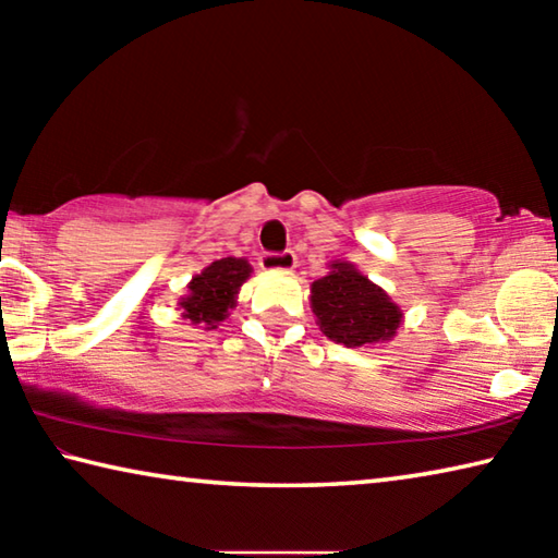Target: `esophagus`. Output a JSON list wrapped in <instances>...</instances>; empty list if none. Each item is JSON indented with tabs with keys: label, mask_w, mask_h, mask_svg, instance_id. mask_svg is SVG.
I'll return each mask as SVG.
<instances>
[{
	"label": "esophagus",
	"mask_w": 558,
	"mask_h": 558,
	"mask_svg": "<svg viewBox=\"0 0 558 558\" xmlns=\"http://www.w3.org/2000/svg\"><path fill=\"white\" fill-rule=\"evenodd\" d=\"M298 266V258L292 251L286 253H263L260 256V268L268 270V272H290L295 270Z\"/></svg>",
	"instance_id": "1"
}]
</instances>
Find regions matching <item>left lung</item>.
I'll return each instance as SVG.
<instances>
[{
  "label": "left lung",
  "mask_w": 558,
  "mask_h": 558,
  "mask_svg": "<svg viewBox=\"0 0 558 558\" xmlns=\"http://www.w3.org/2000/svg\"><path fill=\"white\" fill-rule=\"evenodd\" d=\"M325 278L310 286V307L327 339L349 349L391 342L403 310L349 260H332Z\"/></svg>",
  "instance_id": "8db88e82"
}]
</instances>
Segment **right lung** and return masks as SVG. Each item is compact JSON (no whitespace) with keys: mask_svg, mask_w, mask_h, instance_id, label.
Instances as JSON below:
<instances>
[{"mask_svg":"<svg viewBox=\"0 0 558 558\" xmlns=\"http://www.w3.org/2000/svg\"><path fill=\"white\" fill-rule=\"evenodd\" d=\"M251 263L245 258H221L206 266L186 286V295L179 300L182 317L204 329H216L229 317V310L239 305V292L251 278Z\"/></svg>","mask_w":558,"mask_h":558,"instance_id":"right-lung-1","label":"right lung"}]
</instances>
